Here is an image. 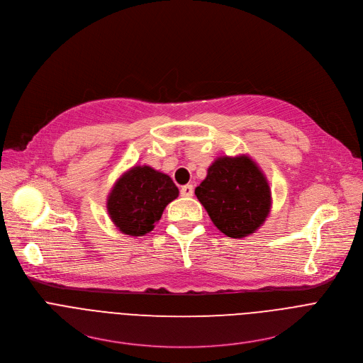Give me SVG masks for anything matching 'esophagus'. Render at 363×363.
<instances>
[{
  "mask_svg": "<svg viewBox=\"0 0 363 363\" xmlns=\"http://www.w3.org/2000/svg\"><path fill=\"white\" fill-rule=\"evenodd\" d=\"M192 194H194V186L192 185H184L181 188V195L182 196H192Z\"/></svg>",
  "mask_w": 363,
  "mask_h": 363,
  "instance_id": "obj_1",
  "label": "esophagus"
}]
</instances>
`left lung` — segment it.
<instances>
[{
    "label": "left lung",
    "instance_id": "1",
    "mask_svg": "<svg viewBox=\"0 0 363 363\" xmlns=\"http://www.w3.org/2000/svg\"><path fill=\"white\" fill-rule=\"evenodd\" d=\"M214 225L231 238L252 234L272 208V191L263 171L247 157H220L195 188Z\"/></svg>",
    "mask_w": 363,
    "mask_h": 363
}]
</instances>
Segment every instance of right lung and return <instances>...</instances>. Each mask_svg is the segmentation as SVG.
I'll return each mask as SVG.
<instances>
[{"instance_id": "1", "label": "right lung", "mask_w": 363, "mask_h": 363, "mask_svg": "<svg viewBox=\"0 0 363 363\" xmlns=\"http://www.w3.org/2000/svg\"><path fill=\"white\" fill-rule=\"evenodd\" d=\"M179 191L171 177L147 165L133 167L108 195V213L121 233L140 237L153 230Z\"/></svg>"}]
</instances>
